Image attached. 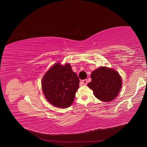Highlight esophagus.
<instances>
[{
  "label": "esophagus",
  "instance_id": "34e87169",
  "mask_svg": "<svg viewBox=\"0 0 147 147\" xmlns=\"http://www.w3.org/2000/svg\"><path fill=\"white\" fill-rule=\"evenodd\" d=\"M82 83L84 85H87V80H84L82 81Z\"/></svg>",
  "mask_w": 147,
  "mask_h": 147
}]
</instances>
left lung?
Listing matches in <instances>:
<instances>
[{"label":"left lung","mask_w":147,"mask_h":147,"mask_svg":"<svg viewBox=\"0 0 147 147\" xmlns=\"http://www.w3.org/2000/svg\"><path fill=\"white\" fill-rule=\"evenodd\" d=\"M92 81L87 86L92 89L96 98L103 102L114 100L122 86L120 75L114 69L100 67L91 74Z\"/></svg>","instance_id":"left-lung-1"}]
</instances>
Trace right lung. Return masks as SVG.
Returning a JSON list of instances; mask_svg holds the SVG:
<instances>
[{
    "mask_svg": "<svg viewBox=\"0 0 147 147\" xmlns=\"http://www.w3.org/2000/svg\"><path fill=\"white\" fill-rule=\"evenodd\" d=\"M80 80L70 64H54L42 80V88L47 100L54 107L66 108L72 104Z\"/></svg>",
    "mask_w": 147,
    "mask_h": 147,
    "instance_id": "add662e5",
    "label": "right lung"
}]
</instances>
